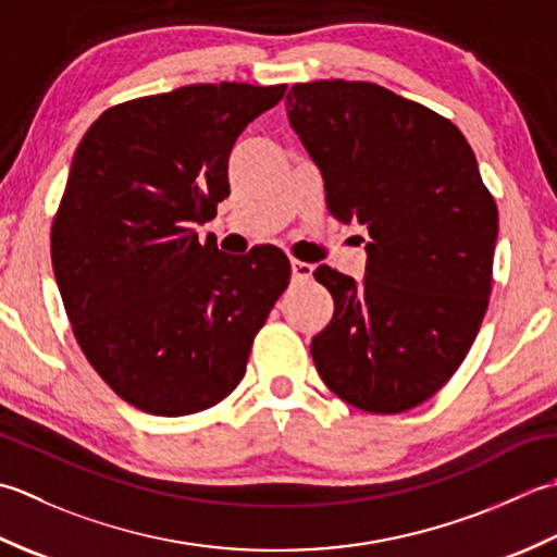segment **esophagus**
<instances>
[{
  "mask_svg": "<svg viewBox=\"0 0 557 557\" xmlns=\"http://www.w3.org/2000/svg\"><path fill=\"white\" fill-rule=\"evenodd\" d=\"M290 269H293V278H298V281H305V278L312 276V264L300 262V259H293Z\"/></svg>",
  "mask_w": 557,
  "mask_h": 557,
  "instance_id": "obj_1",
  "label": "esophagus"
}]
</instances>
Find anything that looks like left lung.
<instances>
[{"mask_svg":"<svg viewBox=\"0 0 557 557\" xmlns=\"http://www.w3.org/2000/svg\"><path fill=\"white\" fill-rule=\"evenodd\" d=\"M288 120L324 177L326 209L370 233L366 278H314L334 317L312 338L338 399L401 413L445 387L493 288L497 207L457 124L370 82L295 84Z\"/></svg>","mask_w":557,"mask_h":557,"instance_id":"8db88e82","label":"left lung"}]
</instances>
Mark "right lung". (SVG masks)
Segmentation results:
<instances>
[{
  "instance_id": "1",
  "label": "right lung",
  "mask_w": 557,
  "mask_h": 557,
  "mask_svg": "<svg viewBox=\"0 0 557 557\" xmlns=\"http://www.w3.org/2000/svg\"><path fill=\"white\" fill-rule=\"evenodd\" d=\"M281 86L195 84L108 108L78 144L50 233L72 332L120 399L153 416L211 408L290 281L274 245L199 243L231 195L228 156Z\"/></svg>"
}]
</instances>
